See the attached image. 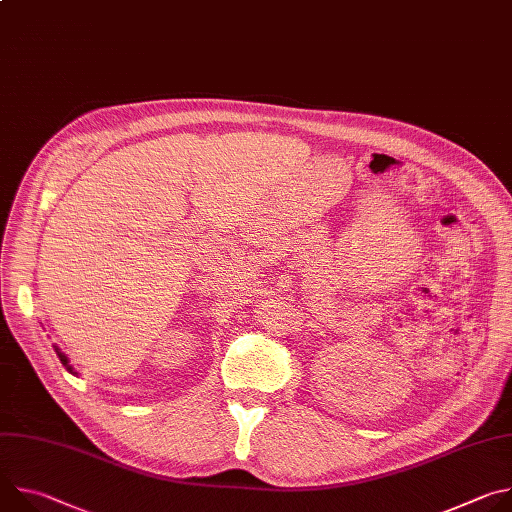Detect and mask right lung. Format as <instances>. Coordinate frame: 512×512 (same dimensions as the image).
<instances>
[{
  "mask_svg": "<svg viewBox=\"0 0 512 512\" xmlns=\"http://www.w3.org/2000/svg\"><path fill=\"white\" fill-rule=\"evenodd\" d=\"M54 352L58 354V358H60V362L64 364V369L70 373V375H79L75 369H72V364H70V360H68V356L58 348V346H54Z\"/></svg>",
  "mask_w": 512,
  "mask_h": 512,
  "instance_id": "add662e5",
  "label": "right lung"
}]
</instances>
